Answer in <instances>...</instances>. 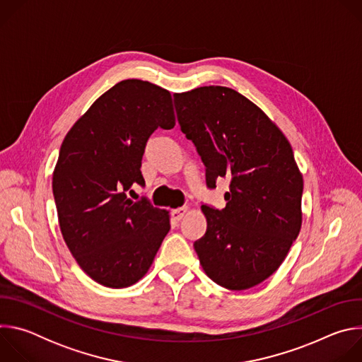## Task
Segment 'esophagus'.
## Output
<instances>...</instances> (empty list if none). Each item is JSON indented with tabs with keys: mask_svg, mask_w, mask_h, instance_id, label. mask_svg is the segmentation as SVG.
<instances>
[{
	"mask_svg": "<svg viewBox=\"0 0 362 362\" xmlns=\"http://www.w3.org/2000/svg\"><path fill=\"white\" fill-rule=\"evenodd\" d=\"M186 212H187V209L186 208H177V209H175L173 212H172V216H173V219L175 221H182L183 218H185V215H186Z\"/></svg>",
	"mask_w": 362,
	"mask_h": 362,
	"instance_id": "34e87169",
	"label": "esophagus"
}]
</instances>
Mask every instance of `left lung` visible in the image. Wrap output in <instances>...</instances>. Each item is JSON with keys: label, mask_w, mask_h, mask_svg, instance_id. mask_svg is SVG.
<instances>
[{"label": "left lung", "mask_w": 362, "mask_h": 362, "mask_svg": "<svg viewBox=\"0 0 362 362\" xmlns=\"http://www.w3.org/2000/svg\"><path fill=\"white\" fill-rule=\"evenodd\" d=\"M177 122L206 168V186L230 179L226 206L202 204L206 233L193 246L214 282L243 291L284 262L300 223L302 176L282 132L238 91L208 86L173 95Z\"/></svg>", "instance_id": "left-lung-1"}]
</instances>
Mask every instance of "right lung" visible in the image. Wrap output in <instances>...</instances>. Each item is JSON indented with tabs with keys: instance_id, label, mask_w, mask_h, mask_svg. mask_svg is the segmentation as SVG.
Returning a JSON list of instances; mask_svg holds the SVG:
<instances>
[{
	"instance_id": "obj_1",
	"label": "right lung",
	"mask_w": 362,
	"mask_h": 362,
	"mask_svg": "<svg viewBox=\"0 0 362 362\" xmlns=\"http://www.w3.org/2000/svg\"><path fill=\"white\" fill-rule=\"evenodd\" d=\"M159 127H175L170 93L124 80L93 103L60 148L53 194L63 238L80 268L109 288L143 278L170 229L166 211L127 196L144 186L141 159Z\"/></svg>"
}]
</instances>
